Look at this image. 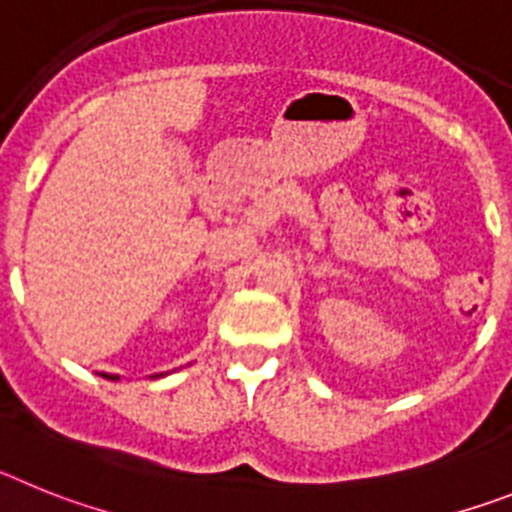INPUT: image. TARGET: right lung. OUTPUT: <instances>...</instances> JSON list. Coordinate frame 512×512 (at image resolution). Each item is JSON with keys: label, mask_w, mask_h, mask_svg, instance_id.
Segmentation results:
<instances>
[{"label": "right lung", "mask_w": 512, "mask_h": 512, "mask_svg": "<svg viewBox=\"0 0 512 512\" xmlns=\"http://www.w3.org/2000/svg\"><path fill=\"white\" fill-rule=\"evenodd\" d=\"M157 376H159V373H157ZM110 379H118V376H110Z\"/></svg>", "instance_id": "right-lung-1"}]
</instances>
